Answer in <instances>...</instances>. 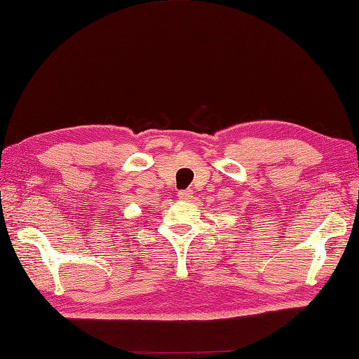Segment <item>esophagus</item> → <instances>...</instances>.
Masks as SVG:
<instances>
[{"instance_id": "1", "label": "esophagus", "mask_w": 359, "mask_h": 359, "mask_svg": "<svg viewBox=\"0 0 359 359\" xmlns=\"http://www.w3.org/2000/svg\"><path fill=\"white\" fill-rule=\"evenodd\" d=\"M177 198L180 201H189L193 198V189H184V191H179Z\"/></svg>"}]
</instances>
